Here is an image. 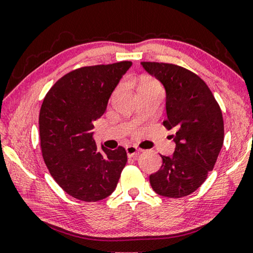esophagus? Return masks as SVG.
I'll return each mask as SVG.
<instances>
[{"label": "esophagus", "instance_id": "esophagus-1", "mask_svg": "<svg viewBox=\"0 0 253 253\" xmlns=\"http://www.w3.org/2000/svg\"><path fill=\"white\" fill-rule=\"evenodd\" d=\"M127 158H137L140 153V150H138L136 146H126Z\"/></svg>", "mask_w": 253, "mask_h": 253}]
</instances>
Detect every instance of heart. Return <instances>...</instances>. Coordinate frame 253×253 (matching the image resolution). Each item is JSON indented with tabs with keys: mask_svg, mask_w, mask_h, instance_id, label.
I'll return each instance as SVG.
<instances>
[{
	"mask_svg": "<svg viewBox=\"0 0 253 253\" xmlns=\"http://www.w3.org/2000/svg\"><path fill=\"white\" fill-rule=\"evenodd\" d=\"M147 88H161V86L155 79L143 77L140 81V91L141 89H147Z\"/></svg>",
	"mask_w": 253,
	"mask_h": 253,
	"instance_id": "obj_1",
	"label": "heart"
}]
</instances>
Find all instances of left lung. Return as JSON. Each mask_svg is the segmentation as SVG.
<instances>
[{
  "label": "left lung",
  "mask_w": 253,
  "mask_h": 253,
  "mask_svg": "<svg viewBox=\"0 0 253 253\" xmlns=\"http://www.w3.org/2000/svg\"><path fill=\"white\" fill-rule=\"evenodd\" d=\"M145 70L166 88L167 120L176 143L171 158L161 155L162 166L150 176L152 189L168 198L195 192L213 170L223 145L222 112L206 83L188 69L171 63L141 62Z\"/></svg>",
  "instance_id": "8db88e82"
}]
</instances>
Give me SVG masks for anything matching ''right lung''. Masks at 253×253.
Wrapping results in <instances>:
<instances>
[{"label":"right lung","instance_id":"add662e5","mask_svg":"<svg viewBox=\"0 0 253 253\" xmlns=\"http://www.w3.org/2000/svg\"><path fill=\"white\" fill-rule=\"evenodd\" d=\"M131 65L122 61L75 69L44 96L39 115L43 161L55 182L76 199L92 203L112 195L126 167V148L98 151L92 130Z\"/></svg>","mask_w":253,"mask_h":253}]
</instances>
